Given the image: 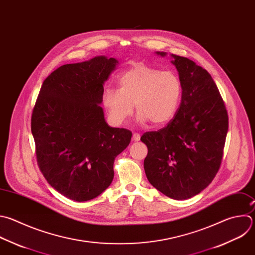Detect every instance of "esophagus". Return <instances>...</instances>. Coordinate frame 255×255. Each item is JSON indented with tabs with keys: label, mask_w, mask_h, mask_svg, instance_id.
<instances>
[{
	"label": "esophagus",
	"mask_w": 255,
	"mask_h": 255,
	"mask_svg": "<svg viewBox=\"0 0 255 255\" xmlns=\"http://www.w3.org/2000/svg\"><path fill=\"white\" fill-rule=\"evenodd\" d=\"M140 137H141V136H140L139 133H134V134H133V140H134V141H139V140H140Z\"/></svg>",
	"instance_id": "34e87169"
}]
</instances>
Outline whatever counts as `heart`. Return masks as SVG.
I'll return each instance as SVG.
<instances>
[{"label": "heart", "instance_id": "1", "mask_svg": "<svg viewBox=\"0 0 255 255\" xmlns=\"http://www.w3.org/2000/svg\"><path fill=\"white\" fill-rule=\"evenodd\" d=\"M182 96L180 79L173 72H162L139 64L118 78V90L106 89L102 101L111 122L122 125L138 111L137 120L154 125L170 121Z\"/></svg>", "mask_w": 255, "mask_h": 255}]
</instances>
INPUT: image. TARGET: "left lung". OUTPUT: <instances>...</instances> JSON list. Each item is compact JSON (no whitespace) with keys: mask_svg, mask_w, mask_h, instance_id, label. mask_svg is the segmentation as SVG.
I'll list each match as a JSON object with an SVG mask.
<instances>
[{"mask_svg":"<svg viewBox=\"0 0 255 255\" xmlns=\"http://www.w3.org/2000/svg\"><path fill=\"white\" fill-rule=\"evenodd\" d=\"M171 58L182 85L180 106L167 126L146 132L141 141L148 148V181L164 195L185 200L205 189L218 172L228 115L210 74L188 58Z\"/></svg>","mask_w":255,"mask_h":255,"instance_id":"8db88e82","label":"left lung"}]
</instances>
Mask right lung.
<instances>
[{"mask_svg": "<svg viewBox=\"0 0 255 255\" xmlns=\"http://www.w3.org/2000/svg\"><path fill=\"white\" fill-rule=\"evenodd\" d=\"M115 58L67 64L43 82L31 119L37 162L48 183L65 197L88 201L106 190L114 160L132 132L110 127L100 104Z\"/></svg>", "mask_w": 255, "mask_h": 255, "instance_id": "right-lung-1", "label": "right lung"}]
</instances>
